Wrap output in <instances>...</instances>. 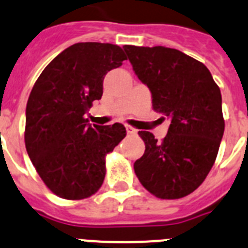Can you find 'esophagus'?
<instances>
[{
  "label": "esophagus",
  "instance_id": "obj_1",
  "mask_svg": "<svg viewBox=\"0 0 248 248\" xmlns=\"http://www.w3.org/2000/svg\"><path fill=\"white\" fill-rule=\"evenodd\" d=\"M126 131L128 135H136L137 133L136 128H133V127H131V126H126Z\"/></svg>",
  "mask_w": 248,
  "mask_h": 248
}]
</instances>
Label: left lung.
<instances>
[{"label": "left lung", "instance_id": "1", "mask_svg": "<svg viewBox=\"0 0 248 248\" xmlns=\"http://www.w3.org/2000/svg\"><path fill=\"white\" fill-rule=\"evenodd\" d=\"M136 76L148 87L155 111L170 118L161 142L140 131L145 154L133 169L158 199L193 192L214 166L225 131L222 97L208 68L178 49L124 46Z\"/></svg>", "mask_w": 248, "mask_h": 248}]
</instances>
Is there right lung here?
Returning a JSON list of instances; mask_svg holds the SVG:
<instances>
[{"mask_svg":"<svg viewBox=\"0 0 248 248\" xmlns=\"http://www.w3.org/2000/svg\"><path fill=\"white\" fill-rule=\"evenodd\" d=\"M126 60L120 46L79 42L42 71L26 107V150L47 187L61 199L97 192L106 155L126 136L124 124H88L85 113L101 100L103 78Z\"/></svg>","mask_w":248,"mask_h":248,"instance_id":"obj_1","label":"right lung"}]
</instances>
